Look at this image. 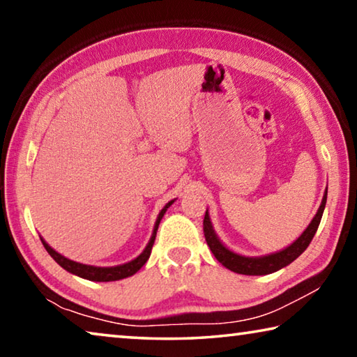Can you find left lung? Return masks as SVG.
<instances>
[{
	"mask_svg": "<svg viewBox=\"0 0 357 357\" xmlns=\"http://www.w3.org/2000/svg\"><path fill=\"white\" fill-rule=\"evenodd\" d=\"M326 198H328V189H326V193L323 197L321 206H319L317 215L313 217L310 225L307 227L305 231L302 233L291 245L287 247V249H283L282 252L271 253V255H266V257L253 258V257L238 255V253L228 250L227 247L220 243L219 238L215 236L213 225H211L208 211H206V214H204V220H203L204 238H206V243L209 245L211 252H213L214 257L217 258V261L222 263L227 269L233 271V273L244 274V275L273 274V273H275V271L285 268V266H288L289 263H293L294 259L298 258L301 253L307 249V247H309L313 236H315L319 222H321L323 211L326 206Z\"/></svg>",
	"mask_w": 357,
	"mask_h": 357,
	"instance_id": "left-lung-1",
	"label": "left lung"
}]
</instances>
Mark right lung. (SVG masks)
<instances>
[{
	"mask_svg": "<svg viewBox=\"0 0 357 357\" xmlns=\"http://www.w3.org/2000/svg\"><path fill=\"white\" fill-rule=\"evenodd\" d=\"M173 202H168L164 209L159 213V217H157L155 220V225H154V231H153V236H151L149 243L146 245V249L143 250V253L140 257H137L135 259H132V261L126 263V264H121V266H113V268H98V266H88V264H82V263H77V261H72V259L66 258L63 255H59L58 252H55L52 249L50 245H48L44 239L42 241V244H44L45 250L50 253V257L55 259V261L64 268L66 271H69L70 274H75L78 277H82V279H86V280H93V282H113V280H121V279H126V277H130L134 275L138 269L142 268V266L148 261V258L151 255V250H153V245H154V241H155V234H157V228H159V223L162 220V217H164L165 211L168 209V206H172Z\"/></svg>",
	"mask_w": 357,
	"mask_h": 357,
	"instance_id": "add662e5",
	"label": "right lung"
}]
</instances>
